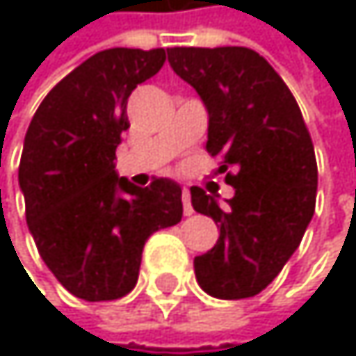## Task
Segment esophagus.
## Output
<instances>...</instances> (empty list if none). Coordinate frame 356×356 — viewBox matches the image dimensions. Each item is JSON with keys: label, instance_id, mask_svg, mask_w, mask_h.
<instances>
[{"label": "esophagus", "instance_id": "1", "mask_svg": "<svg viewBox=\"0 0 356 356\" xmlns=\"http://www.w3.org/2000/svg\"><path fill=\"white\" fill-rule=\"evenodd\" d=\"M181 200H184V213H186V216H192V213H194V209H192V202H190V190H188V188H184V192H181Z\"/></svg>", "mask_w": 356, "mask_h": 356}]
</instances>
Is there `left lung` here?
I'll return each mask as SVG.
<instances>
[{"instance_id":"8db88e82","label":"left lung","mask_w":356,"mask_h":356,"mask_svg":"<svg viewBox=\"0 0 356 356\" xmlns=\"http://www.w3.org/2000/svg\"><path fill=\"white\" fill-rule=\"evenodd\" d=\"M175 74L207 108V152L235 188H192L194 211L209 216L218 243L194 258L200 289L218 299L254 297L277 277L299 248L316 207L318 168L297 100L265 57L245 47L168 49Z\"/></svg>"}]
</instances>
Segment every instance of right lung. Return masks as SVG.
<instances>
[{"label":"right lung","instance_id":"obj_1","mask_svg":"<svg viewBox=\"0 0 356 356\" xmlns=\"http://www.w3.org/2000/svg\"><path fill=\"white\" fill-rule=\"evenodd\" d=\"M164 49L95 53L57 83L25 134L19 186L44 265L67 293L113 301L138 280L145 241L181 222V186L138 188L115 170L128 98L160 72Z\"/></svg>","mask_w":356,"mask_h":356}]
</instances>
